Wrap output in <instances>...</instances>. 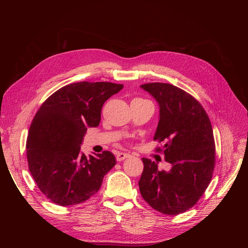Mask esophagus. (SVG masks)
I'll use <instances>...</instances> for the list:
<instances>
[{
  "label": "esophagus",
  "instance_id": "esophagus-1",
  "mask_svg": "<svg viewBox=\"0 0 248 248\" xmlns=\"http://www.w3.org/2000/svg\"><path fill=\"white\" fill-rule=\"evenodd\" d=\"M129 156L130 155L127 154V153H118L117 156H116V159H117V161H122V160H124L126 158H128Z\"/></svg>",
  "mask_w": 248,
  "mask_h": 248
}]
</instances>
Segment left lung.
Returning a JSON list of instances; mask_svg holds the SVG:
<instances>
[{"mask_svg":"<svg viewBox=\"0 0 248 248\" xmlns=\"http://www.w3.org/2000/svg\"><path fill=\"white\" fill-rule=\"evenodd\" d=\"M159 103L160 118L154 140L157 152L171 164L169 171L142 158L139 181L142 199L163 214L177 215L197 204L213 176L215 141L212 125L202 104L184 90L166 82L140 86Z\"/></svg>","mask_w":248,"mask_h":248,"instance_id":"8db88e82","label":"left lung"}]
</instances>
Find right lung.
I'll list each match as a JSON object with an SVG mask.
<instances>
[{
	"label": "right lung",
	"instance_id": "add662e5",
	"mask_svg": "<svg viewBox=\"0 0 248 248\" xmlns=\"http://www.w3.org/2000/svg\"><path fill=\"white\" fill-rule=\"evenodd\" d=\"M122 89L108 81L73 82L51 94L36 112L27 139L28 166L50 202L72 206L89 200L115 167L111 152L87 158L80 144L88 127L99 125L104 102Z\"/></svg>",
	"mask_w": 248,
	"mask_h": 248
}]
</instances>
